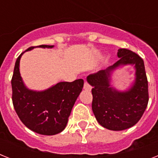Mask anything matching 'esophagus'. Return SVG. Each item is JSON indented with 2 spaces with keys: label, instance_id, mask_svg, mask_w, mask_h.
I'll use <instances>...</instances> for the list:
<instances>
[{
  "label": "esophagus",
  "instance_id": "esophagus-1",
  "mask_svg": "<svg viewBox=\"0 0 158 158\" xmlns=\"http://www.w3.org/2000/svg\"><path fill=\"white\" fill-rule=\"evenodd\" d=\"M84 89L85 90H88V91H90L91 90V86L89 85L87 83V81H85V84H84Z\"/></svg>",
  "mask_w": 158,
  "mask_h": 158
}]
</instances>
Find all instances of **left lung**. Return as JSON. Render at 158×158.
I'll list each match as a JSON object with an SVG mask.
<instances>
[{"mask_svg":"<svg viewBox=\"0 0 158 158\" xmlns=\"http://www.w3.org/2000/svg\"><path fill=\"white\" fill-rule=\"evenodd\" d=\"M116 63L97 73L87 77L93 87L92 110L100 125L112 131L125 130L137 123L148 102V81L144 60L131 51L120 48ZM127 65L133 66L135 78L126 91H118L112 85V74Z\"/></svg>","mask_w":158,"mask_h":158,"instance_id":"left-lung-1","label":"left lung"}]
</instances>
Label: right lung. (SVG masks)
I'll return each mask as SVG.
<instances>
[{
    "label": "right lung",
    "mask_w": 158,
    "mask_h": 158,
    "mask_svg": "<svg viewBox=\"0 0 158 158\" xmlns=\"http://www.w3.org/2000/svg\"><path fill=\"white\" fill-rule=\"evenodd\" d=\"M53 47H31L22 53L17 59L11 81L13 104L21 121L31 131L46 135H56L65 128L72 109L84 85V81L77 79L73 82H59L41 91L27 88L20 73L22 56L35 48Z\"/></svg>",
    "instance_id": "add662e5"
}]
</instances>
